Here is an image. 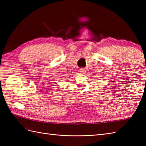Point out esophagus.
Returning a JSON list of instances; mask_svg holds the SVG:
<instances>
[{
	"label": "esophagus",
	"instance_id": "1",
	"mask_svg": "<svg viewBox=\"0 0 146 146\" xmlns=\"http://www.w3.org/2000/svg\"><path fill=\"white\" fill-rule=\"evenodd\" d=\"M80 72H81V73H85L86 72V70L85 69V68H82V69L80 70Z\"/></svg>",
	"mask_w": 146,
	"mask_h": 146
}]
</instances>
